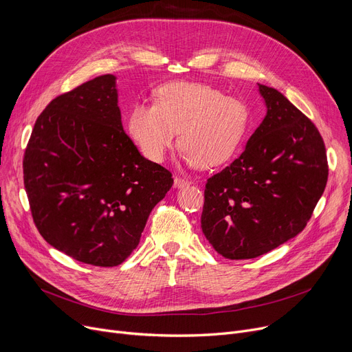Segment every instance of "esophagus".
<instances>
[{"label": "esophagus", "instance_id": "34e87169", "mask_svg": "<svg viewBox=\"0 0 352 352\" xmlns=\"http://www.w3.org/2000/svg\"><path fill=\"white\" fill-rule=\"evenodd\" d=\"M188 184H191V181L187 179V178H181V177L174 178V186L175 187H184V186H188Z\"/></svg>", "mask_w": 352, "mask_h": 352}]
</instances>
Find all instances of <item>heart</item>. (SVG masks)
Wrapping results in <instances>:
<instances>
[{
	"instance_id": "1",
	"label": "heart",
	"mask_w": 352,
	"mask_h": 352,
	"mask_svg": "<svg viewBox=\"0 0 352 352\" xmlns=\"http://www.w3.org/2000/svg\"><path fill=\"white\" fill-rule=\"evenodd\" d=\"M250 121L238 98L198 82L170 81L154 89V104L137 102L126 114L129 137L145 158L161 162L177 137L182 158L202 168L228 161L241 144Z\"/></svg>"
}]
</instances>
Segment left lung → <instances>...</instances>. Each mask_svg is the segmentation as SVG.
Returning <instances> with one entry per match:
<instances>
[{"label":"left lung","instance_id":"1","mask_svg":"<svg viewBox=\"0 0 352 352\" xmlns=\"http://www.w3.org/2000/svg\"><path fill=\"white\" fill-rule=\"evenodd\" d=\"M267 116L244 153L210 177L201 228L214 250L248 260L280 247L309 221L328 179L324 140L280 91L258 84Z\"/></svg>","mask_w":352,"mask_h":352}]
</instances>
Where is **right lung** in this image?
Returning a JSON list of instances; mask_svg holds the SVG:
<instances>
[{"label": "right lung", "instance_id": "add662e5", "mask_svg": "<svg viewBox=\"0 0 352 352\" xmlns=\"http://www.w3.org/2000/svg\"><path fill=\"white\" fill-rule=\"evenodd\" d=\"M34 224L80 263L116 267L138 243L173 174L144 158L122 129L116 77L55 97L36 118L24 160Z\"/></svg>", "mask_w": 352, "mask_h": 352}]
</instances>
